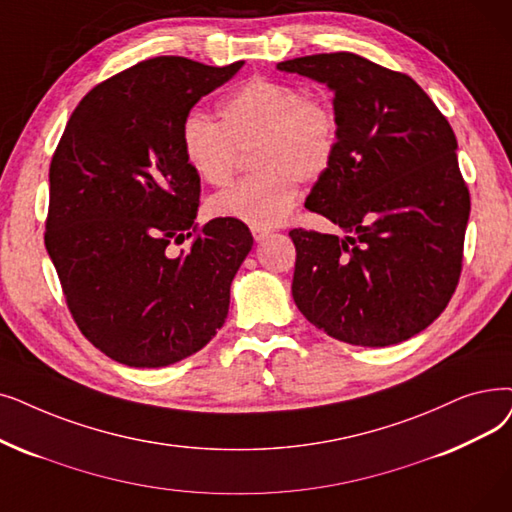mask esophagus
<instances>
[{
	"mask_svg": "<svg viewBox=\"0 0 512 512\" xmlns=\"http://www.w3.org/2000/svg\"><path fill=\"white\" fill-rule=\"evenodd\" d=\"M251 232H253V238H255L257 242L265 240V238H268V236L272 234V230H268V228H257V226H253V228H251Z\"/></svg>",
	"mask_w": 512,
	"mask_h": 512,
	"instance_id": "1",
	"label": "esophagus"
}]
</instances>
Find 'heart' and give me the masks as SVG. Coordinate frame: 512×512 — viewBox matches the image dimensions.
I'll return each instance as SVG.
<instances>
[{
    "instance_id": "obj_1",
    "label": "heart",
    "mask_w": 512,
    "mask_h": 512,
    "mask_svg": "<svg viewBox=\"0 0 512 512\" xmlns=\"http://www.w3.org/2000/svg\"><path fill=\"white\" fill-rule=\"evenodd\" d=\"M221 123L190 115L182 125V148L192 171L209 186H226L242 150H251L257 173L217 194V217L270 228L293 211L301 184L324 177L337 157L339 119L320 96H305L299 85L253 77L219 104Z\"/></svg>"
}]
</instances>
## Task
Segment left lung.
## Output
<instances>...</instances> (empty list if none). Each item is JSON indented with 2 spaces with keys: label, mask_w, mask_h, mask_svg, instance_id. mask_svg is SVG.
<instances>
[{
  "label": "left lung",
  "mask_w": 512,
  "mask_h": 512,
  "mask_svg": "<svg viewBox=\"0 0 512 512\" xmlns=\"http://www.w3.org/2000/svg\"><path fill=\"white\" fill-rule=\"evenodd\" d=\"M335 94L339 148L305 207L343 232H288L297 249L293 299L328 337L387 347L425 330L462 270L471 196L456 136L422 87L358 54L278 62Z\"/></svg>",
  "instance_id": "left-lung-1"
}]
</instances>
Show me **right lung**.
Wrapping results in <instances>:
<instances>
[{
    "mask_svg": "<svg viewBox=\"0 0 512 512\" xmlns=\"http://www.w3.org/2000/svg\"><path fill=\"white\" fill-rule=\"evenodd\" d=\"M244 62H138L87 94L50 165L46 249L83 337L110 360L161 368L224 326L230 284L253 247L238 219H194L201 177L186 161L192 106ZM193 238L190 252L168 253Z\"/></svg>",
    "mask_w": 512,
    "mask_h": 512,
    "instance_id": "1",
    "label": "right lung"
}]
</instances>
